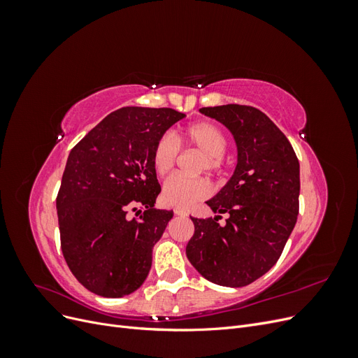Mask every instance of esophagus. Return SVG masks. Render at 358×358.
<instances>
[{"label":"esophagus","instance_id":"1","mask_svg":"<svg viewBox=\"0 0 358 358\" xmlns=\"http://www.w3.org/2000/svg\"><path fill=\"white\" fill-rule=\"evenodd\" d=\"M175 213H176V215H180V216H187V215H188V213H187V210L179 209V208H178V209H175Z\"/></svg>","mask_w":358,"mask_h":358}]
</instances>
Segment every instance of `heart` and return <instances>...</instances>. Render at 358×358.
<instances>
[{
  "label": "heart",
  "mask_w": 358,
  "mask_h": 358,
  "mask_svg": "<svg viewBox=\"0 0 358 358\" xmlns=\"http://www.w3.org/2000/svg\"><path fill=\"white\" fill-rule=\"evenodd\" d=\"M178 143H185L199 149L204 155L203 169L210 171L222 166V155L227 149V137L222 129L208 121H201L185 127L176 136ZM179 152L175 138L169 134L161 136L152 149V167L158 176H164L173 169ZM210 194L209 182L203 178H183L175 175L169 178L162 187L161 199L173 208H189L194 203L206 199Z\"/></svg>",
  "instance_id": "heart-1"
}]
</instances>
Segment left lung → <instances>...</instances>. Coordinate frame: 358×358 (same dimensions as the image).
<instances>
[{"label": "left lung", "instance_id": "left-lung-1", "mask_svg": "<svg viewBox=\"0 0 358 358\" xmlns=\"http://www.w3.org/2000/svg\"><path fill=\"white\" fill-rule=\"evenodd\" d=\"M200 112L230 129L237 166L225 187L208 200L215 218H191L187 257L213 284L245 287L267 273L284 251L299 215L300 166L285 134L251 106L225 104Z\"/></svg>", "mask_w": 358, "mask_h": 358}]
</instances>
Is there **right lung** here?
<instances>
[{"instance_id": "1", "label": "right lung", "mask_w": 358, "mask_h": 358, "mask_svg": "<svg viewBox=\"0 0 358 358\" xmlns=\"http://www.w3.org/2000/svg\"><path fill=\"white\" fill-rule=\"evenodd\" d=\"M183 117L169 107H122L71 149L57 197L61 249L91 292L116 299L145 282L152 248L173 218V210L154 209L161 187L150 157Z\"/></svg>"}]
</instances>
